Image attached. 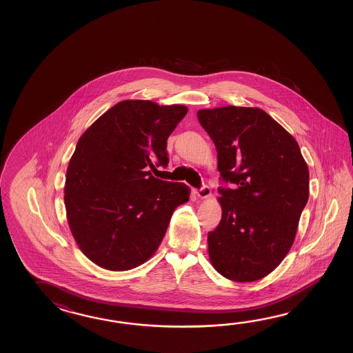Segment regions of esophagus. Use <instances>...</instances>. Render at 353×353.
<instances>
[{"mask_svg": "<svg viewBox=\"0 0 353 353\" xmlns=\"http://www.w3.org/2000/svg\"><path fill=\"white\" fill-rule=\"evenodd\" d=\"M194 193L196 194V196L203 198V199L208 198V196H210V194H212L210 188L208 187V185H203V187L199 188V189H195Z\"/></svg>", "mask_w": 353, "mask_h": 353, "instance_id": "34e87169", "label": "esophagus"}]
</instances>
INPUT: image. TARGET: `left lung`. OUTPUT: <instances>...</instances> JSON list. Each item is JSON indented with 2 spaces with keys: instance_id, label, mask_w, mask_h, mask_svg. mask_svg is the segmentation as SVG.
Listing matches in <instances>:
<instances>
[{
  "instance_id": "obj_1",
  "label": "left lung",
  "mask_w": 353,
  "mask_h": 353,
  "mask_svg": "<svg viewBox=\"0 0 353 353\" xmlns=\"http://www.w3.org/2000/svg\"><path fill=\"white\" fill-rule=\"evenodd\" d=\"M216 145L222 218L208 232L213 268L248 283L269 275L293 245L309 198V170L299 145L260 108L198 111Z\"/></svg>"
}]
</instances>
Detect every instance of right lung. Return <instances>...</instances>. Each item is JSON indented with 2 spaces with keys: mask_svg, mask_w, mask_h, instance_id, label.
Here are the masks:
<instances>
[{
  "mask_svg": "<svg viewBox=\"0 0 353 353\" xmlns=\"http://www.w3.org/2000/svg\"><path fill=\"white\" fill-rule=\"evenodd\" d=\"M187 112L185 105L122 101L78 140L64 203L78 246L98 266L123 271L148 261L174 210L188 202L184 183L151 174L168 165L166 140Z\"/></svg>",
  "mask_w": 353,
  "mask_h": 353,
  "instance_id": "right-lung-1",
  "label": "right lung"
}]
</instances>
